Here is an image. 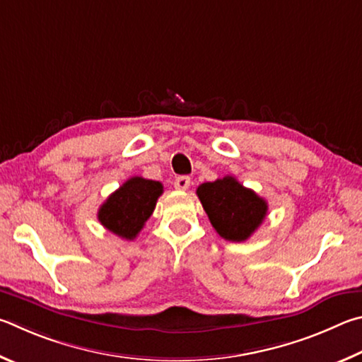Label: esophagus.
Masks as SVG:
<instances>
[{"mask_svg":"<svg viewBox=\"0 0 362 362\" xmlns=\"http://www.w3.org/2000/svg\"><path fill=\"white\" fill-rule=\"evenodd\" d=\"M191 186V177L189 176H177L175 180V187L177 191H186Z\"/></svg>","mask_w":362,"mask_h":362,"instance_id":"obj_1","label":"esophagus"}]
</instances>
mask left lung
<instances>
[{"label":"left lung","mask_w":362,"mask_h":362,"mask_svg":"<svg viewBox=\"0 0 362 362\" xmlns=\"http://www.w3.org/2000/svg\"><path fill=\"white\" fill-rule=\"evenodd\" d=\"M197 195L214 230L229 242L248 240L267 216V202L233 176L204 182Z\"/></svg>","instance_id":"left-lung-1"}]
</instances>
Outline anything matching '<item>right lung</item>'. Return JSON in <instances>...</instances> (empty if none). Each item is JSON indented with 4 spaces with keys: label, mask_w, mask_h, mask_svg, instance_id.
<instances>
[{
    "label": "right lung",
    "mask_w": 362,
    "mask_h": 362,
    "mask_svg": "<svg viewBox=\"0 0 362 362\" xmlns=\"http://www.w3.org/2000/svg\"><path fill=\"white\" fill-rule=\"evenodd\" d=\"M162 192V182L133 176L100 206L98 221L105 229L120 238H136L154 211L157 199Z\"/></svg>",
    "instance_id": "right-lung-1"
}]
</instances>
